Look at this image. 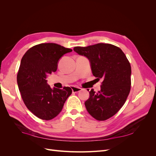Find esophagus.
Masks as SVG:
<instances>
[{
	"mask_svg": "<svg viewBox=\"0 0 156 156\" xmlns=\"http://www.w3.org/2000/svg\"><path fill=\"white\" fill-rule=\"evenodd\" d=\"M72 92L73 93H76V92H79L80 91H81L82 88H79V87H72Z\"/></svg>",
	"mask_w": 156,
	"mask_h": 156,
	"instance_id": "obj_1",
	"label": "esophagus"
}]
</instances>
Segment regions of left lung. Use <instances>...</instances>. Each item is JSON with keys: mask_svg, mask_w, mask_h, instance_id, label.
I'll use <instances>...</instances> for the list:
<instances>
[{"mask_svg": "<svg viewBox=\"0 0 156 156\" xmlns=\"http://www.w3.org/2000/svg\"><path fill=\"white\" fill-rule=\"evenodd\" d=\"M73 51L87 57L92 73L102 79L101 90L94 89L84 102L88 113L98 120H105L124 105L131 88V69L128 60L119 48L108 44L75 47Z\"/></svg>", "mask_w": 156, "mask_h": 156, "instance_id": "obj_1", "label": "left lung"}]
</instances>
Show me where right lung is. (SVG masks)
I'll return each instance as SVG.
<instances>
[{
    "mask_svg": "<svg viewBox=\"0 0 156 156\" xmlns=\"http://www.w3.org/2000/svg\"><path fill=\"white\" fill-rule=\"evenodd\" d=\"M72 49L54 44L33 46L23 55L17 76L19 90L25 105L39 119L49 120L62 111L72 94L70 87L51 88L48 77L55 72L59 60Z\"/></svg>",
    "mask_w": 156,
    "mask_h": 156,
    "instance_id": "add662e5",
    "label": "right lung"
}]
</instances>
